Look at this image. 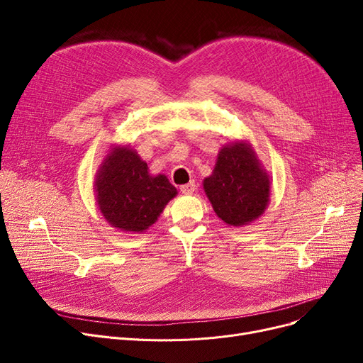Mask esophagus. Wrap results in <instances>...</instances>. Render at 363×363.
Returning a JSON list of instances; mask_svg holds the SVG:
<instances>
[{"instance_id":"obj_1","label":"esophagus","mask_w":363,"mask_h":363,"mask_svg":"<svg viewBox=\"0 0 363 363\" xmlns=\"http://www.w3.org/2000/svg\"><path fill=\"white\" fill-rule=\"evenodd\" d=\"M179 189H181V193H184V194H193L196 191V184H194V181H191V182L181 185Z\"/></svg>"}]
</instances>
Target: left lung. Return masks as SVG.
<instances>
[{"instance_id": "1", "label": "left lung", "mask_w": 363, "mask_h": 363, "mask_svg": "<svg viewBox=\"0 0 363 363\" xmlns=\"http://www.w3.org/2000/svg\"><path fill=\"white\" fill-rule=\"evenodd\" d=\"M203 186L216 215L228 225L241 226L257 219L269 201V178L245 143L219 151L213 174Z\"/></svg>"}]
</instances>
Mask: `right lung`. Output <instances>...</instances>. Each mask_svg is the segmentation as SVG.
<instances>
[{
  "label": "right lung",
  "mask_w": 363,
  "mask_h": 363,
  "mask_svg": "<svg viewBox=\"0 0 363 363\" xmlns=\"http://www.w3.org/2000/svg\"><path fill=\"white\" fill-rule=\"evenodd\" d=\"M95 193L100 211L111 226L143 233L177 196V188L164 175L150 177L147 163L135 151L116 147L99 170Z\"/></svg>",
  "instance_id": "add662e5"
}]
</instances>
